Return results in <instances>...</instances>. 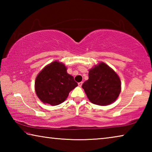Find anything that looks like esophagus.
Segmentation results:
<instances>
[{
  "label": "esophagus",
  "mask_w": 152,
  "mask_h": 152,
  "mask_svg": "<svg viewBox=\"0 0 152 152\" xmlns=\"http://www.w3.org/2000/svg\"><path fill=\"white\" fill-rule=\"evenodd\" d=\"M82 83H83V82H79V83H78V86L81 87V86H82Z\"/></svg>",
  "instance_id": "34e87169"
}]
</instances>
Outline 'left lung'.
<instances>
[{
  "mask_svg": "<svg viewBox=\"0 0 152 152\" xmlns=\"http://www.w3.org/2000/svg\"><path fill=\"white\" fill-rule=\"evenodd\" d=\"M82 87L92 103L107 106L119 97L121 82L113 69L104 62H100L88 70V80Z\"/></svg>",
  "mask_w": 152,
  "mask_h": 152,
  "instance_id": "obj_1",
  "label": "left lung"
}]
</instances>
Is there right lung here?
<instances>
[{
  "label": "right lung",
  "instance_id": "1",
  "mask_svg": "<svg viewBox=\"0 0 152 152\" xmlns=\"http://www.w3.org/2000/svg\"><path fill=\"white\" fill-rule=\"evenodd\" d=\"M77 86L74 77L67 72L65 64L56 60L45 66L37 74L35 91L43 103L56 106L65 101L70 92Z\"/></svg>",
  "mask_w": 152,
  "mask_h": 152
}]
</instances>
